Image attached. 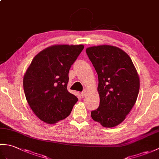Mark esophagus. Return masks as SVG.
Wrapping results in <instances>:
<instances>
[{"instance_id": "1", "label": "esophagus", "mask_w": 159, "mask_h": 159, "mask_svg": "<svg viewBox=\"0 0 159 159\" xmlns=\"http://www.w3.org/2000/svg\"><path fill=\"white\" fill-rule=\"evenodd\" d=\"M86 95H87V91L86 90H84L83 92L81 93V96H82L83 98H84V97L86 96Z\"/></svg>"}]
</instances>
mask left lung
<instances>
[{
  "mask_svg": "<svg viewBox=\"0 0 159 159\" xmlns=\"http://www.w3.org/2000/svg\"><path fill=\"white\" fill-rule=\"evenodd\" d=\"M86 52L98 77L100 105L91 116L104 127H115L125 120L136 102L139 74L130 57L118 47L91 46Z\"/></svg>",
  "mask_w": 159,
  "mask_h": 159,
  "instance_id": "obj_1",
  "label": "left lung"
}]
</instances>
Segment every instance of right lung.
<instances>
[{
	"label": "right lung",
	"mask_w": 159,
	"mask_h": 159,
	"mask_svg": "<svg viewBox=\"0 0 159 159\" xmlns=\"http://www.w3.org/2000/svg\"><path fill=\"white\" fill-rule=\"evenodd\" d=\"M84 48L83 44H57L40 51L24 75V92L39 120L53 124L70 114L77 97L67 89L69 70Z\"/></svg>",
	"instance_id": "right-lung-1"
}]
</instances>
